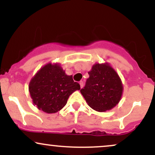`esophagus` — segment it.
<instances>
[{
	"instance_id": "obj_1",
	"label": "esophagus",
	"mask_w": 155,
	"mask_h": 155,
	"mask_svg": "<svg viewBox=\"0 0 155 155\" xmlns=\"http://www.w3.org/2000/svg\"><path fill=\"white\" fill-rule=\"evenodd\" d=\"M79 84H80V87H81V88H82L83 86H84V82L82 81H79Z\"/></svg>"
}]
</instances>
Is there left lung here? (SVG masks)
Segmentation results:
<instances>
[{"instance_id":"8db88e82","label":"left lung","mask_w":155,"mask_h":155,"mask_svg":"<svg viewBox=\"0 0 155 155\" xmlns=\"http://www.w3.org/2000/svg\"><path fill=\"white\" fill-rule=\"evenodd\" d=\"M90 77L80 90L88 106L99 112L111 110L119 104L123 92L122 80L109 63H95Z\"/></svg>"}]
</instances>
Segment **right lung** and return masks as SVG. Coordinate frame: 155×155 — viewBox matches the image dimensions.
<instances>
[{"label":"right lung","mask_w":155,"mask_h":155,"mask_svg":"<svg viewBox=\"0 0 155 155\" xmlns=\"http://www.w3.org/2000/svg\"><path fill=\"white\" fill-rule=\"evenodd\" d=\"M33 105L47 114L60 111L74 92L80 90L79 83L65 74L59 63H47L41 68L29 83Z\"/></svg>","instance_id":"obj_1"}]
</instances>
